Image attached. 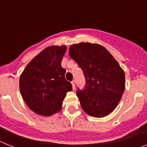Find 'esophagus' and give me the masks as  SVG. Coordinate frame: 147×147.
I'll return each instance as SVG.
<instances>
[{"mask_svg": "<svg viewBox=\"0 0 147 147\" xmlns=\"http://www.w3.org/2000/svg\"><path fill=\"white\" fill-rule=\"evenodd\" d=\"M71 85H72L73 89L74 90V89H75V82H74V81H72V82H71Z\"/></svg>", "mask_w": 147, "mask_h": 147, "instance_id": "1", "label": "esophagus"}]
</instances>
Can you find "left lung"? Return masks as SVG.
Masks as SVG:
<instances>
[{
	"label": "left lung",
	"instance_id": "1",
	"mask_svg": "<svg viewBox=\"0 0 147 147\" xmlns=\"http://www.w3.org/2000/svg\"><path fill=\"white\" fill-rule=\"evenodd\" d=\"M68 54L85 75V90L78 88L76 92L82 110L96 118L109 115L117 107L125 89L124 70L99 44H74Z\"/></svg>",
	"mask_w": 147,
	"mask_h": 147
}]
</instances>
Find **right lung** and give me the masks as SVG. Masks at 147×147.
<instances>
[{
	"mask_svg": "<svg viewBox=\"0 0 147 147\" xmlns=\"http://www.w3.org/2000/svg\"><path fill=\"white\" fill-rule=\"evenodd\" d=\"M65 45H52L31 60L20 77V90L26 105L38 115L50 116L59 112L72 85L65 78L61 62Z\"/></svg>",
	"mask_w": 147,
	"mask_h": 147,
	"instance_id": "right-lung-1",
	"label": "right lung"
}]
</instances>
